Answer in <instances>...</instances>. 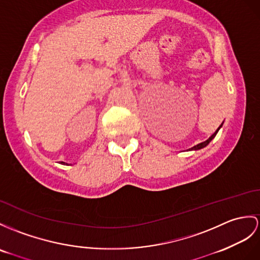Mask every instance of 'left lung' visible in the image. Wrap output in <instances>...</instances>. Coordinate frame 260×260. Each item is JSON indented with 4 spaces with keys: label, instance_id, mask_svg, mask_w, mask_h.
Here are the masks:
<instances>
[{
    "label": "left lung",
    "instance_id": "obj_1",
    "mask_svg": "<svg viewBox=\"0 0 260 260\" xmlns=\"http://www.w3.org/2000/svg\"><path fill=\"white\" fill-rule=\"evenodd\" d=\"M224 123V122H223ZM223 123H221L219 126H218V129L216 130V131H215L214 132V134L210 137V138H208L207 139V140L206 141H204V142H201V143H199V144H196V145H194V147H192L191 149H188V151H196V150H201V149H203V148H205L206 147V145L208 144V143H210L212 140H213V139L215 138V136H216L217 135V132H218V130L221 128V125H223Z\"/></svg>",
    "mask_w": 260,
    "mask_h": 260
}]
</instances>
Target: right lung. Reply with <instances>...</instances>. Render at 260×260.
I'll return each mask as SVG.
<instances>
[{"mask_svg":"<svg viewBox=\"0 0 260 260\" xmlns=\"http://www.w3.org/2000/svg\"><path fill=\"white\" fill-rule=\"evenodd\" d=\"M61 164H67V166H68V163H65V162H61Z\"/></svg>","mask_w":260,"mask_h":260,"instance_id":"right-lung-1","label":"right lung"}]
</instances>
